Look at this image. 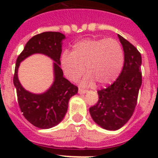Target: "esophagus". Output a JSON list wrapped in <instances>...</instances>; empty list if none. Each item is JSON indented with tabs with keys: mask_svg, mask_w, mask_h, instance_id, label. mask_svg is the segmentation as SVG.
Listing matches in <instances>:
<instances>
[{
	"mask_svg": "<svg viewBox=\"0 0 158 158\" xmlns=\"http://www.w3.org/2000/svg\"><path fill=\"white\" fill-rule=\"evenodd\" d=\"M78 93H81V94H85V93H88V90H85V89H78Z\"/></svg>",
	"mask_w": 158,
	"mask_h": 158,
	"instance_id": "obj_1",
	"label": "esophagus"
}]
</instances>
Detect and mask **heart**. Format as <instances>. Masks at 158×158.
I'll use <instances>...</instances> for the list:
<instances>
[{"mask_svg":"<svg viewBox=\"0 0 158 158\" xmlns=\"http://www.w3.org/2000/svg\"><path fill=\"white\" fill-rule=\"evenodd\" d=\"M124 63L123 48L113 39H88L75 43L72 53L65 51L61 57V67L69 80L76 81L85 72L89 73L83 85H107L116 80Z\"/></svg>","mask_w":158,"mask_h":158,"instance_id":"heart-1","label":"heart"}]
</instances>
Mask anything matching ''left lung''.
Returning <instances> with one entry per match:
<instances>
[{
	"instance_id": "left-lung-1",
	"label": "left lung",
	"mask_w": 158,
	"mask_h": 158,
	"mask_svg": "<svg viewBox=\"0 0 158 158\" xmlns=\"http://www.w3.org/2000/svg\"><path fill=\"white\" fill-rule=\"evenodd\" d=\"M124 52V65L117 80L97 92L98 102L89 108L93 121L108 131L120 129L133 115L142 85V56L130 42L118 35Z\"/></svg>"
}]
</instances>
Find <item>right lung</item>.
<instances>
[{
  "label": "right lung",
  "mask_w": 158,
  "mask_h": 158,
  "mask_svg": "<svg viewBox=\"0 0 158 158\" xmlns=\"http://www.w3.org/2000/svg\"><path fill=\"white\" fill-rule=\"evenodd\" d=\"M65 39V36L60 32L46 31L36 35L26 43L16 59L13 84L19 108L25 118L40 129L57 126L67 112L69 99L78 92L77 87L64 77L60 67L62 40ZM35 53L44 54L54 61V81L47 91L39 94L26 90L18 78L20 62Z\"/></svg>",
  "instance_id": "add662e5"
}]
</instances>
